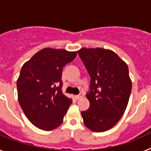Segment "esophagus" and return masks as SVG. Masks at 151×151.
I'll return each mask as SVG.
<instances>
[{"label": "esophagus", "instance_id": "34e87169", "mask_svg": "<svg viewBox=\"0 0 151 151\" xmlns=\"http://www.w3.org/2000/svg\"><path fill=\"white\" fill-rule=\"evenodd\" d=\"M75 97H76V99L79 100V99H81L82 97H83V94H78V95L75 96Z\"/></svg>", "mask_w": 151, "mask_h": 151}]
</instances>
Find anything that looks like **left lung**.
Returning <instances> with one entry per match:
<instances>
[{
  "mask_svg": "<svg viewBox=\"0 0 151 151\" xmlns=\"http://www.w3.org/2000/svg\"><path fill=\"white\" fill-rule=\"evenodd\" d=\"M91 77L86 97L89 109L82 112L85 126L95 132L113 128L125 113L132 91L129 67L115 52L107 49L78 50Z\"/></svg>",
  "mask_w": 151,
  "mask_h": 151,
  "instance_id": "left-lung-1",
  "label": "left lung"
}]
</instances>
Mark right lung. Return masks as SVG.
Wrapping results in <instances>:
<instances>
[{
    "label": "right lung",
    "mask_w": 151,
    "mask_h": 151,
    "mask_svg": "<svg viewBox=\"0 0 151 151\" xmlns=\"http://www.w3.org/2000/svg\"><path fill=\"white\" fill-rule=\"evenodd\" d=\"M76 51L46 47L23 64L17 82L18 100L36 127L51 131L61 125L73 100L63 94V68Z\"/></svg>",
    "instance_id": "add662e5"
}]
</instances>
